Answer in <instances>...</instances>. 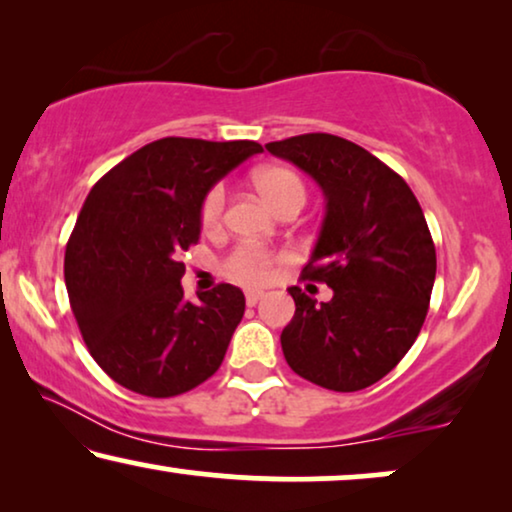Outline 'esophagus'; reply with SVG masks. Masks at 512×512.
Instances as JSON below:
<instances>
[{"label": "esophagus", "instance_id": "esophagus-1", "mask_svg": "<svg viewBox=\"0 0 512 512\" xmlns=\"http://www.w3.org/2000/svg\"><path fill=\"white\" fill-rule=\"evenodd\" d=\"M244 298H247V305L249 307H254L258 300L263 298V291H258V289H247V293H244Z\"/></svg>", "mask_w": 512, "mask_h": 512}]
</instances>
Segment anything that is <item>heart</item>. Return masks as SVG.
I'll list each match as a JSON object with an SVG mask.
<instances>
[{"label": "heart", "mask_w": 512, "mask_h": 512, "mask_svg": "<svg viewBox=\"0 0 512 512\" xmlns=\"http://www.w3.org/2000/svg\"><path fill=\"white\" fill-rule=\"evenodd\" d=\"M254 184L261 198L275 212L293 200L305 202V184L296 172L286 170V167H263L256 172ZM223 209H226V188L216 186L202 202V223L207 228H214L221 221ZM270 268V254L258 247H240L228 258V272L242 282H265L270 277Z\"/></svg>", "instance_id": "heart-1"}]
</instances>
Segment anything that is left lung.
I'll return each instance as SVG.
<instances>
[{"instance_id": "obj_1", "label": "left lung", "mask_w": 512, "mask_h": 512, "mask_svg": "<svg viewBox=\"0 0 512 512\" xmlns=\"http://www.w3.org/2000/svg\"><path fill=\"white\" fill-rule=\"evenodd\" d=\"M265 149L310 174L326 198L303 277L331 286L333 298L317 303L291 286L284 359L324 389H366L408 354L429 312L436 247L422 207L403 177L349 139L310 132Z\"/></svg>"}]
</instances>
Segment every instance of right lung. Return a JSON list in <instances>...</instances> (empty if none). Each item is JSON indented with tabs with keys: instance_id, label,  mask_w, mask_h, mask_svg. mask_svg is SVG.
I'll return each mask as SVG.
<instances>
[{
	"instance_id": "obj_1",
	"label": "right lung",
	"mask_w": 512,
	"mask_h": 512,
	"mask_svg": "<svg viewBox=\"0 0 512 512\" xmlns=\"http://www.w3.org/2000/svg\"><path fill=\"white\" fill-rule=\"evenodd\" d=\"M261 151L249 139L165 137L88 193L67 242L65 284L90 356L121 387L170 398L219 370L244 293L219 284L191 303L179 258L198 242L212 186Z\"/></svg>"
}]
</instances>
